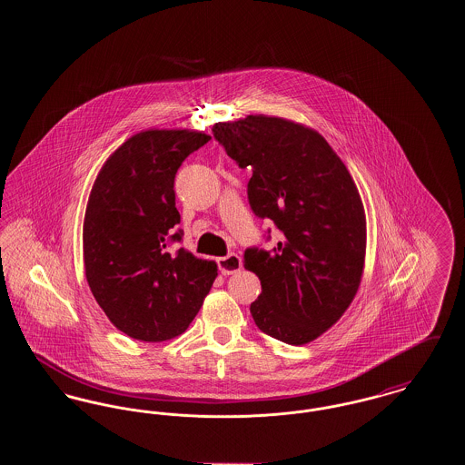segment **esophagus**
<instances>
[{
	"mask_svg": "<svg viewBox=\"0 0 465 465\" xmlns=\"http://www.w3.org/2000/svg\"><path fill=\"white\" fill-rule=\"evenodd\" d=\"M218 266H220L223 275H232V273H237L242 268V260H241L239 254L230 252L228 256L218 260Z\"/></svg>",
	"mask_w": 465,
	"mask_h": 465,
	"instance_id": "obj_1",
	"label": "esophagus"
}]
</instances>
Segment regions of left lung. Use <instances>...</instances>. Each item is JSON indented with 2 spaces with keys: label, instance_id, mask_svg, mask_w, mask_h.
I'll list each match as a JSON object with an SVG mask.
<instances>
[{
  "label": "left lung",
  "instance_id": "obj_1",
  "mask_svg": "<svg viewBox=\"0 0 465 465\" xmlns=\"http://www.w3.org/2000/svg\"><path fill=\"white\" fill-rule=\"evenodd\" d=\"M213 134L252 171L249 205L281 233L272 251L243 252L262 282L251 315L275 340L309 343L343 315L361 284L366 218L354 179L321 134L284 118L249 114Z\"/></svg>",
  "mask_w": 465,
  "mask_h": 465
}]
</instances>
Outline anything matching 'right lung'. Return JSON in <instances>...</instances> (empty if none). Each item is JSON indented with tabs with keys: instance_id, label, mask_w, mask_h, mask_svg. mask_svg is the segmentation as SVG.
Returning <instances> with one entry per match:
<instances>
[{
	"instance_id": "right-lung-1",
	"label": "right lung",
	"mask_w": 465,
	"mask_h": 465,
	"mask_svg": "<svg viewBox=\"0 0 465 465\" xmlns=\"http://www.w3.org/2000/svg\"><path fill=\"white\" fill-rule=\"evenodd\" d=\"M211 135L144 131L106 160L92 186L84 223L90 291L111 322L141 341L184 331L213 286L218 266L183 247L174 179L184 158Z\"/></svg>"
}]
</instances>
